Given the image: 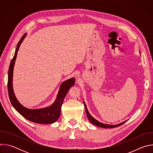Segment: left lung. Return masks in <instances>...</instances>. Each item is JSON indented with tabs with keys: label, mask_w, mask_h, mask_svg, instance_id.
Listing matches in <instances>:
<instances>
[{
	"label": "left lung",
	"mask_w": 153,
	"mask_h": 153,
	"mask_svg": "<svg viewBox=\"0 0 153 153\" xmlns=\"http://www.w3.org/2000/svg\"><path fill=\"white\" fill-rule=\"evenodd\" d=\"M83 104L85 105V111H86V116H87V117H88V119L89 120V121L93 123V125L97 126H99V127H102V128H115V127H117V126H119L122 124H123L124 123H125L127 120H125L122 123H120L119 124H117V125H108V124H105V123H101L100 122H99L98 120H97L96 119H95L93 117H92L91 116V114L89 113L88 111V109H87L86 108V106L85 103V102L83 101Z\"/></svg>",
	"instance_id": "1"
}]
</instances>
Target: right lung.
Masks as SVG:
<instances>
[{"mask_svg": "<svg viewBox=\"0 0 153 153\" xmlns=\"http://www.w3.org/2000/svg\"><path fill=\"white\" fill-rule=\"evenodd\" d=\"M27 34H25L21 37L17 43L14 56L11 61L8 74V91L10 102L15 110L26 119L37 123L50 124L56 122L60 117L61 107L68 91L71 86L75 84V79L74 77L64 81L60 86V88L55 102L50 106L31 110L22 105L16 99L13 88V75L15 60L17 57V51L20 44L25 38Z\"/></svg>", "mask_w": 153, "mask_h": 153, "instance_id": "1", "label": "right lung"}]
</instances>
